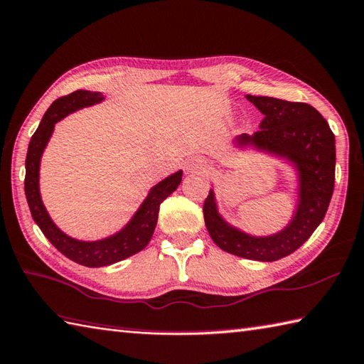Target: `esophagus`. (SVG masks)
I'll return each mask as SVG.
<instances>
[{"label": "esophagus", "instance_id": "1", "mask_svg": "<svg viewBox=\"0 0 364 364\" xmlns=\"http://www.w3.org/2000/svg\"><path fill=\"white\" fill-rule=\"evenodd\" d=\"M209 168V163L204 159H200V156H195V159H190L185 164V169L187 173H201V171H205Z\"/></svg>", "mask_w": 364, "mask_h": 364}]
</instances>
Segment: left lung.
<instances>
[{
	"instance_id": "1",
	"label": "left lung",
	"mask_w": 364,
	"mask_h": 364,
	"mask_svg": "<svg viewBox=\"0 0 364 364\" xmlns=\"http://www.w3.org/2000/svg\"><path fill=\"white\" fill-rule=\"evenodd\" d=\"M245 98L264 119L257 133L237 136L236 147L276 156L294 169L298 201L293 217L274 235L253 236L225 220L210 190L203 208L204 222L222 250L255 262H276L299 249L323 220L334 190L336 141L328 122L311 105L252 95Z\"/></svg>"
}]
</instances>
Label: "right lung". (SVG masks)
Masks as SVG:
<instances>
[{
    "label": "right lung",
    "mask_w": 364,
    "mask_h": 364,
    "mask_svg": "<svg viewBox=\"0 0 364 364\" xmlns=\"http://www.w3.org/2000/svg\"><path fill=\"white\" fill-rule=\"evenodd\" d=\"M101 101H105L102 93L90 90H77L55 100L52 106L47 109L38 129L31 136L25 160V195L33 220L36 222L41 231L44 232V236L49 239L55 249L60 250L73 262L88 267L114 264L141 252L152 239L156 220H159L160 204L179 187L182 181V169H179L177 173L168 176L166 179L154 185L146 200L139 205V209L134 212L132 220L112 236L98 239V241H80V239L68 236L66 232L61 231L53 223L43 203V198H41V156H43L47 142H49L53 133L55 123L65 119L66 115L79 111V109L100 105Z\"/></svg>",
    "instance_id": "1"
}]
</instances>
